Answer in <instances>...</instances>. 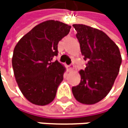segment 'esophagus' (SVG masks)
<instances>
[{
  "label": "esophagus",
  "mask_w": 128,
  "mask_h": 128,
  "mask_svg": "<svg viewBox=\"0 0 128 128\" xmlns=\"http://www.w3.org/2000/svg\"><path fill=\"white\" fill-rule=\"evenodd\" d=\"M73 69H74V68H73V66H72V65H69V66H68V70L69 72L72 71V70H73Z\"/></svg>",
  "instance_id": "esophagus-1"
}]
</instances>
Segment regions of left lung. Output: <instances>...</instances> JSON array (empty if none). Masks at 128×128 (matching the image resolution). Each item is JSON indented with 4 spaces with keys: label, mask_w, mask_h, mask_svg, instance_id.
<instances>
[{
    "label": "left lung",
    "mask_w": 128,
    "mask_h": 128,
    "mask_svg": "<svg viewBox=\"0 0 128 128\" xmlns=\"http://www.w3.org/2000/svg\"><path fill=\"white\" fill-rule=\"evenodd\" d=\"M73 27L88 63L85 69L80 70V82L72 88V93L81 104H94L111 90L120 70L121 55L116 44L102 30L84 24Z\"/></svg>",
    "instance_id": "8db88e82"
}]
</instances>
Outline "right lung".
Instances as JSON below:
<instances>
[{
	"label": "right lung",
	"instance_id": "right-lung-1",
	"mask_svg": "<svg viewBox=\"0 0 128 128\" xmlns=\"http://www.w3.org/2000/svg\"><path fill=\"white\" fill-rule=\"evenodd\" d=\"M70 26L49 20L34 27L18 42L12 67L18 85L30 103L47 105L56 96L65 68L53 58L58 55V42L67 36Z\"/></svg>",
	"mask_w": 128,
	"mask_h": 128
}]
</instances>
